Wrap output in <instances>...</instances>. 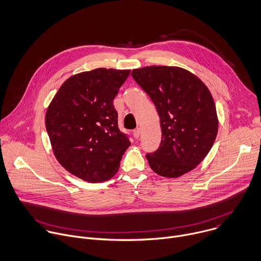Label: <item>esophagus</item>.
Segmentation results:
<instances>
[{
  "label": "esophagus",
  "instance_id": "esophagus-1",
  "mask_svg": "<svg viewBox=\"0 0 261 261\" xmlns=\"http://www.w3.org/2000/svg\"><path fill=\"white\" fill-rule=\"evenodd\" d=\"M140 134H141L140 128H136V129H134V132H133V135H134V138H135V139H138V138L140 137Z\"/></svg>",
  "mask_w": 261,
  "mask_h": 261
}]
</instances>
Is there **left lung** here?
<instances>
[{
	"label": "left lung",
	"instance_id": "8db88e82",
	"mask_svg": "<svg viewBox=\"0 0 261 261\" xmlns=\"http://www.w3.org/2000/svg\"><path fill=\"white\" fill-rule=\"evenodd\" d=\"M132 76L150 96L161 118V146L146 155L150 168L166 178L192 171L209 153L218 133L209 88L191 72L175 66L135 69Z\"/></svg>",
	"mask_w": 261,
	"mask_h": 261
}]
</instances>
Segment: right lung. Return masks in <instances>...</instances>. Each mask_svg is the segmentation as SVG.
Instances as JSON below:
<instances>
[{"label":"right lung","instance_id":"add662e5","mask_svg":"<svg viewBox=\"0 0 261 261\" xmlns=\"http://www.w3.org/2000/svg\"><path fill=\"white\" fill-rule=\"evenodd\" d=\"M129 72L98 68L73 75L47 108L45 125L56 159L86 182L111 179L130 146L113 105Z\"/></svg>","mask_w":261,"mask_h":261}]
</instances>
